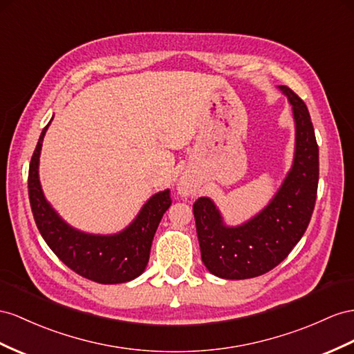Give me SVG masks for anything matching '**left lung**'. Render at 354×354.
Returning a JSON list of instances; mask_svg holds the SVG:
<instances>
[{"label":"left lung","mask_w":354,"mask_h":354,"mask_svg":"<svg viewBox=\"0 0 354 354\" xmlns=\"http://www.w3.org/2000/svg\"><path fill=\"white\" fill-rule=\"evenodd\" d=\"M278 89L292 104L295 157L272 201L239 225L225 224L209 197L193 205L202 261L215 277L247 279L266 274L288 256L310 224L319 184V147L305 103L288 86Z\"/></svg>","instance_id":"8db88e82"}]
</instances>
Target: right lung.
I'll return each mask as SVG.
<instances>
[{
  "label": "right lung",
  "instance_id": "right-lung-1",
  "mask_svg": "<svg viewBox=\"0 0 354 354\" xmlns=\"http://www.w3.org/2000/svg\"><path fill=\"white\" fill-rule=\"evenodd\" d=\"M50 121L40 134L28 174L31 211L44 242L66 266L95 283L120 284L138 278L148 265L153 234L171 205L169 188L149 197L121 232L93 234L71 227L46 201L39 178L41 145Z\"/></svg>",
  "mask_w": 354,
  "mask_h": 354
}]
</instances>
